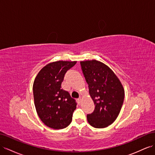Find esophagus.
Instances as JSON below:
<instances>
[{"instance_id":"1","label":"esophagus","mask_w":155,"mask_h":155,"mask_svg":"<svg viewBox=\"0 0 155 155\" xmlns=\"http://www.w3.org/2000/svg\"><path fill=\"white\" fill-rule=\"evenodd\" d=\"M81 98H79L78 99V104H81Z\"/></svg>"}]
</instances>
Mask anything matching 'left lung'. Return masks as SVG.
I'll return each mask as SVG.
<instances>
[{
	"label": "left lung",
	"mask_w": 155,
	"mask_h": 155,
	"mask_svg": "<svg viewBox=\"0 0 155 155\" xmlns=\"http://www.w3.org/2000/svg\"><path fill=\"white\" fill-rule=\"evenodd\" d=\"M83 76L89 85L94 110L87 118L92 127H108L117 117L122 107L124 91L114 72L102 62L96 61L80 62Z\"/></svg>",
	"instance_id": "left-lung-1"
}]
</instances>
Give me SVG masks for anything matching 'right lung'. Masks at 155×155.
<instances>
[{
    "instance_id": "1",
    "label": "right lung",
    "mask_w": 155,
    "mask_h": 155,
    "mask_svg": "<svg viewBox=\"0 0 155 155\" xmlns=\"http://www.w3.org/2000/svg\"><path fill=\"white\" fill-rule=\"evenodd\" d=\"M76 61H56L47 64L36 77L33 95L37 114L47 127L53 129L67 127L72 122L77 102L68 91L61 89L67 71Z\"/></svg>"
}]
</instances>
